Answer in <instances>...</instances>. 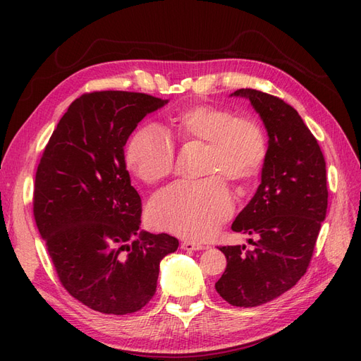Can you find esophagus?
I'll list each match as a JSON object with an SVG mask.
<instances>
[{
    "label": "esophagus",
    "mask_w": 361,
    "mask_h": 361,
    "mask_svg": "<svg viewBox=\"0 0 361 361\" xmlns=\"http://www.w3.org/2000/svg\"><path fill=\"white\" fill-rule=\"evenodd\" d=\"M182 250H187V251H195V250H203L204 247L199 243H194V241H183L180 244Z\"/></svg>",
    "instance_id": "obj_1"
}]
</instances>
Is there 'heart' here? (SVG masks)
I'll use <instances>...</instances> for the list:
<instances>
[{
	"label": "heart",
	"mask_w": 361,
	"mask_h": 361,
	"mask_svg": "<svg viewBox=\"0 0 361 361\" xmlns=\"http://www.w3.org/2000/svg\"><path fill=\"white\" fill-rule=\"evenodd\" d=\"M169 134L180 145H204L199 182L176 183L150 202V223L182 238H209L233 214L232 194L224 180L238 188L253 182L268 157L265 129L255 117L235 116L214 104L182 106L167 118ZM125 162L134 176L149 185L170 178L174 145L154 125L137 128L125 147Z\"/></svg>",
	"instance_id": "1"
}]
</instances>
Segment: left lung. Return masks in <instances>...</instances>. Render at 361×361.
Segmentation results:
<instances>
[{"instance_id":"left-lung-1","label":"left lung","mask_w":361,"mask_h":361,"mask_svg":"<svg viewBox=\"0 0 361 361\" xmlns=\"http://www.w3.org/2000/svg\"><path fill=\"white\" fill-rule=\"evenodd\" d=\"M268 130V157L255 197L232 231L256 236L253 250L223 245L227 260L216 292L236 307L280 297L307 272L329 206L326 171L318 140L293 106L277 96L239 89Z\"/></svg>"}]
</instances>
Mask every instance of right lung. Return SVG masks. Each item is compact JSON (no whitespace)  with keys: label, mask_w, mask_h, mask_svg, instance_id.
<instances>
[{"label":"right lung","mask_w":361,"mask_h":361,"mask_svg":"<svg viewBox=\"0 0 361 361\" xmlns=\"http://www.w3.org/2000/svg\"><path fill=\"white\" fill-rule=\"evenodd\" d=\"M164 104L135 92L84 93L60 118L37 166L32 214L54 269L69 295L96 312L143 309L155 295L161 259L179 247L167 233H138L141 199L123 150L141 120Z\"/></svg>","instance_id":"add662e5"}]
</instances>
